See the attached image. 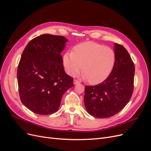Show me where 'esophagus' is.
I'll return each instance as SVG.
<instances>
[{
  "instance_id": "1",
  "label": "esophagus",
  "mask_w": 151,
  "mask_h": 151,
  "mask_svg": "<svg viewBox=\"0 0 151 151\" xmlns=\"http://www.w3.org/2000/svg\"><path fill=\"white\" fill-rule=\"evenodd\" d=\"M74 84H79V82L78 81H77V80H74Z\"/></svg>"
}]
</instances>
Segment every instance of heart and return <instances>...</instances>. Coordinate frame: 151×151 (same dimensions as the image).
<instances>
[{
    "mask_svg": "<svg viewBox=\"0 0 151 151\" xmlns=\"http://www.w3.org/2000/svg\"><path fill=\"white\" fill-rule=\"evenodd\" d=\"M116 60L114 50L103 45L87 42L77 45L63 58L67 74L74 76L82 68L84 79L92 84H98L111 74ZM83 68H81V65Z\"/></svg>",
    "mask_w": 151,
    "mask_h": 151,
    "instance_id": "heart-1",
    "label": "heart"
}]
</instances>
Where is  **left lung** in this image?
Here are the masks:
<instances>
[{"mask_svg":"<svg viewBox=\"0 0 151 151\" xmlns=\"http://www.w3.org/2000/svg\"><path fill=\"white\" fill-rule=\"evenodd\" d=\"M116 60L111 74L101 83L85 87L84 104L91 116H114L129 103L134 90L135 66L125 48L115 43Z\"/></svg>","mask_w":151,"mask_h":151,"instance_id":"obj_1","label":"left lung"}]
</instances>
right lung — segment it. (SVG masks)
<instances>
[{
    "label": "right lung",
    "mask_w": 151,
    "mask_h": 151,
    "mask_svg": "<svg viewBox=\"0 0 151 151\" xmlns=\"http://www.w3.org/2000/svg\"><path fill=\"white\" fill-rule=\"evenodd\" d=\"M68 40L62 36L43 34L28 43L17 67L21 101L39 115L56 112L74 79L63 69L60 53Z\"/></svg>",
    "instance_id": "obj_1"
}]
</instances>
